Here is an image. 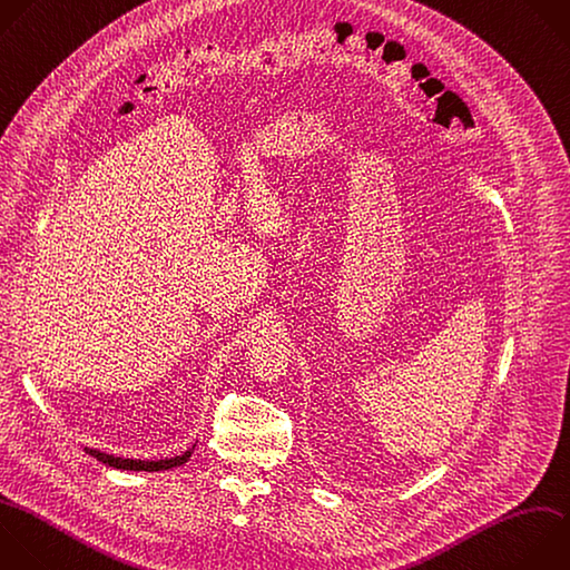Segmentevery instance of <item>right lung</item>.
Masks as SVG:
<instances>
[{
	"mask_svg": "<svg viewBox=\"0 0 570 570\" xmlns=\"http://www.w3.org/2000/svg\"><path fill=\"white\" fill-rule=\"evenodd\" d=\"M196 448V445H194ZM194 448H189L187 452H183L180 456H171V459H158V461H142V459H122V456H114L94 448H87V452L91 456H96L98 461H102L105 465L118 468V470H136V472H158V470H169V468H178L183 463H187L194 454Z\"/></svg>",
	"mask_w": 570,
	"mask_h": 570,
	"instance_id": "1",
	"label": "right lung"
}]
</instances>
